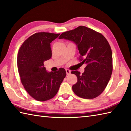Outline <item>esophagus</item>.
Returning <instances> with one entry per match:
<instances>
[{
  "label": "esophagus",
  "instance_id": "obj_1",
  "mask_svg": "<svg viewBox=\"0 0 131 131\" xmlns=\"http://www.w3.org/2000/svg\"><path fill=\"white\" fill-rule=\"evenodd\" d=\"M66 72L67 75H69L71 73V71L70 70H69V69H66Z\"/></svg>",
  "mask_w": 131,
  "mask_h": 131
}]
</instances>
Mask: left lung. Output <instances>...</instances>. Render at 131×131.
I'll use <instances>...</instances> for the list:
<instances>
[{
	"label": "left lung",
	"mask_w": 131,
	"mask_h": 131,
	"mask_svg": "<svg viewBox=\"0 0 131 131\" xmlns=\"http://www.w3.org/2000/svg\"><path fill=\"white\" fill-rule=\"evenodd\" d=\"M58 38H64L75 43L82 63L86 65L81 74L72 71L77 82L72 87L77 95L84 99H93L106 89L112 72L111 48L101 33L84 26L62 33Z\"/></svg>",
	"instance_id": "1"
}]
</instances>
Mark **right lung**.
<instances>
[{"instance_id": "1", "label": "right lung", "mask_w": 131, "mask_h": 131, "mask_svg": "<svg viewBox=\"0 0 131 131\" xmlns=\"http://www.w3.org/2000/svg\"><path fill=\"white\" fill-rule=\"evenodd\" d=\"M60 34L38 32L23 42L17 55V67L25 90L38 101L53 98L66 75L63 68L48 72L44 61L52 57L50 43Z\"/></svg>"}]
</instances>
